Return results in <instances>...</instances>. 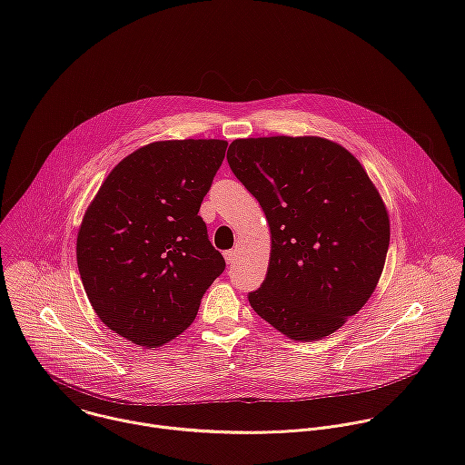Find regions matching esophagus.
<instances>
[{"label":"esophagus","mask_w":465,"mask_h":465,"mask_svg":"<svg viewBox=\"0 0 465 465\" xmlns=\"http://www.w3.org/2000/svg\"><path fill=\"white\" fill-rule=\"evenodd\" d=\"M224 259H226L228 264H232L233 259H235V252H233V250H226V252H224Z\"/></svg>","instance_id":"1"}]
</instances>
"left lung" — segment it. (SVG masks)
<instances>
[{
  "instance_id": "1",
  "label": "left lung",
  "mask_w": 465,
  "mask_h": 465,
  "mask_svg": "<svg viewBox=\"0 0 465 465\" xmlns=\"http://www.w3.org/2000/svg\"><path fill=\"white\" fill-rule=\"evenodd\" d=\"M228 163L271 228V261L252 309L292 341L333 335L373 294L390 217L362 163L320 136L233 140Z\"/></svg>"
}]
</instances>
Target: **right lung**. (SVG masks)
I'll use <instances>...</instances> for the list:
<instances>
[{
	"instance_id": "add662e5",
	"label": "right lung",
	"mask_w": 465,
	"mask_h": 465,
	"mask_svg": "<svg viewBox=\"0 0 465 465\" xmlns=\"http://www.w3.org/2000/svg\"><path fill=\"white\" fill-rule=\"evenodd\" d=\"M228 142L165 140L140 147L104 178L77 233V264L101 322L140 348L193 323L226 267L198 215Z\"/></svg>"
}]
</instances>
